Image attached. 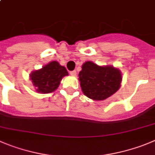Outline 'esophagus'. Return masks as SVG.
<instances>
[{
    "label": "esophagus",
    "mask_w": 155,
    "mask_h": 155,
    "mask_svg": "<svg viewBox=\"0 0 155 155\" xmlns=\"http://www.w3.org/2000/svg\"><path fill=\"white\" fill-rule=\"evenodd\" d=\"M69 74L71 75L72 76H76V70H73V71H71Z\"/></svg>",
    "instance_id": "34e87169"
}]
</instances>
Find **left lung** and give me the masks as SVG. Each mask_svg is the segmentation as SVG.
<instances>
[{"label": "left lung", "mask_w": 155, "mask_h": 155, "mask_svg": "<svg viewBox=\"0 0 155 155\" xmlns=\"http://www.w3.org/2000/svg\"><path fill=\"white\" fill-rule=\"evenodd\" d=\"M120 70L112 66H100L91 61L82 65L79 80L82 92L93 100H104L119 89L121 82Z\"/></svg>", "instance_id": "obj_1"}]
</instances>
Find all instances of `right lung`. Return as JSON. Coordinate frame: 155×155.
Wrapping results in <instances>:
<instances>
[{
	"label": "right lung",
	"mask_w": 155,
	"mask_h": 155,
	"mask_svg": "<svg viewBox=\"0 0 155 155\" xmlns=\"http://www.w3.org/2000/svg\"><path fill=\"white\" fill-rule=\"evenodd\" d=\"M65 76H68L66 68L58 62L53 61L42 69L32 72L30 77L37 92L45 94L56 90Z\"/></svg>",
	"instance_id": "1"
}]
</instances>
